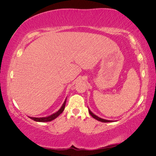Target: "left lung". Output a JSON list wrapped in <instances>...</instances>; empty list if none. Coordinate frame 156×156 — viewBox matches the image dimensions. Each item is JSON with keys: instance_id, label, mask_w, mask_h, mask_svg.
<instances>
[{"instance_id": "8db88e82", "label": "left lung", "mask_w": 156, "mask_h": 156, "mask_svg": "<svg viewBox=\"0 0 156 156\" xmlns=\"http://www.w3.org/2000/svg\"><path fill=\"white\" fill-rule=\"evenodd\" d=\"M89 114H90L92 117H93L94 118H95V119L96 120H98V121H100V122H114V121L113 120H105V119H103V118H100V117H98V116H97L96 115H95L94 113H92L91 112V110L89 109Z\"/></svg>"}]
</instances>
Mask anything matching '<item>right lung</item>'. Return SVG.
Instances as JSON below:
<instances>
[{"label":"right lung","mask_w":156,"mask_h":156,"mask_svg":"<svg viewBox=\"0 0 156 156\" xmlns=\"http://www.w3.org/2000/svg\"><path fill=\"white\" fill-rule=\"evenodd\" d=\"M66 100H67V98L65 99V102H63V104L62 105V107H60V109L56 112V113H53V114L50 115L49 116H47V117H42V118H34V117H30L31 120H33L34 121H36V122H49V121H51L53 120L56 119L57 117H58L59 115L61 114L62 113L63 111H64L65 107V104H66Z\"/></svg>","instance_id":"obj_1"}]
</instances>
